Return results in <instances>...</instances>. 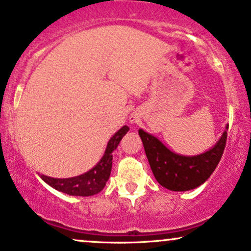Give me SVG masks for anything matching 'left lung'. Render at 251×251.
<instances>
[{
	"mask_svg": "<svg viewBox=\"0 0 251 251\" xmlns=\"http://www.w3.org/2000/svg\"><path fill=\"white\" fill-rule=\"evenodd\" d=\"M228 125L212 149L195 156H184L171 151L156 137L138 130L147 159L155 179L172 191H188L202 185L214 172L223 156L227 139Z\"/></svg>",
	"mask_w": 251,
	"mask_h": 251,
	"instance_id": "8db88e82",
	"label": "left lung"
}]
</instances>
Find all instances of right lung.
<instances>
[{"label":"right lung","mask_w":251,"mask_h":251,"mask_svg":"<svg viewBox=\"0 0 251 251\" xmlns=\"http://www.w3.org/2000/svg\"><path fill=\"white\" fill-rule=\"evenodd\" d=\"M128 130H130L128 126L125 125L118 132H115L114 136L108 142L102 159L94 168H91L86 173L73 176V178L63 179L51 178V176L42 174L41 178L51 188L67 195H72V196H92V195L99 194L100 191L103 190L105 183L109 179L113 163V151L117 149L120 141L127 133Z\"/></svg>","instance_id":"add662e5"}]
</instances>
